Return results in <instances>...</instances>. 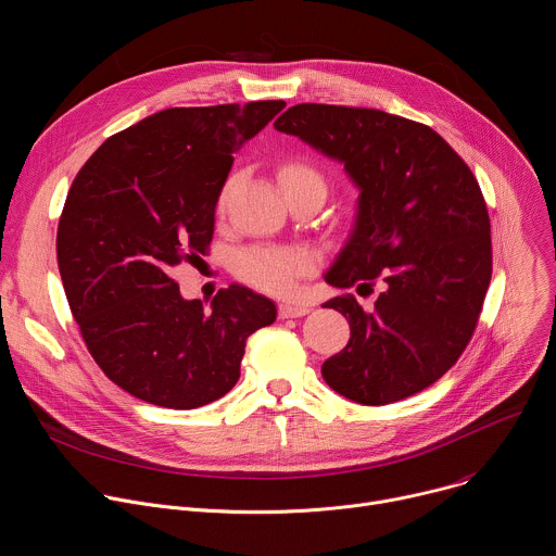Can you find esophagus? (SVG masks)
Listing matches in <instances>:
<instances>
[{"label":"esophagus","mask_w":556,"mask_h":556,"mask_svg":"<svg viewBox=\"0 0 556 556\" xmlns=\"http://www.w3.org/2000/svg\"><path fill=\"white\" fill-rule=\"evenodd\" d=\"M307 312H309V307L301 305V303H281L279 305L281 319H294V316H305Z\"/></svg>","instance_id":"1"}]
</instances>
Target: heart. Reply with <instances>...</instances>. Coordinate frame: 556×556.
Listing matches in <instances>:
<instances>
[{
  "label": "heart",
  "instance_id": "b5f03b06",
  "mask_svg": "<svg viewBox=\"0 0 556 556\" xmlns=\"http://www.w3.org/2000/svg\"><path fill=\"white\" fill-rule=\"evenodd\" d=\"M277 178L283 193L301 187H316L326 191L324 174L307 161L283 163ZM237 185H240V174L226 178L217 193V213L226 211ZM232 270L244 283L262 292L288 296L296 292L303 277H309L316 270V255L303 247H251L235 257Z\"/></svg>",
  "mask_w": 556,
  "mask_h": 556
}]
</instances>
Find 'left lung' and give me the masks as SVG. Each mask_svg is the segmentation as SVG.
<instances>
[{
    "label": "left lung",
    "instance_id": "left-lung-1",
    "mask_svg": "<svg viewBox=\"0 0 556 556\" xmlns=\"http://www.w3.org/2000/svg\"><path fill=\"white\" fill-rule=\"evenodd\" d=\"M275 129L343 163L358 187L354 228L326 273L352 294L324 307L350 321V343L321 365L358 405H389L444 376L478 326L493 273L482 189L431 127L380 110L301 103Z\"/></svg>",
    "mask_w": 556,
    "mask_h": 556
}]
</instances>
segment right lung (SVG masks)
Returning <instances> with one entry per match:
<instances>
[{
  "label": "right lung",
  "mask_w": 556,
  "mask_h": 556,
  "mask_svg": "<svg viewBox=\"0 0 556 556\" xmlns=\"http://www.w3.org/2000/svg\"><path fill=\"white\" fill-rule=\"evenodd\" d=\"M283 101L172 108L110 136L76 174L56 230L72 316L103 374L136 399L198 409L240 378L247 339L275 324L264 294L230 283L206 309L172 273L206 255L232 153Z\"/></svg>",
  "instance_id": "1"
}]
</instances>
